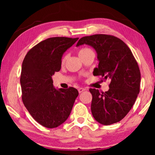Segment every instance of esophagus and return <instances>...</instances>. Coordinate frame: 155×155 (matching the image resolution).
<instances>
[{
	"instance_id": "1",
	"label": "esophagus",
	"mask_w": 155,
	"mask_h": 155,
	"mask_svg": "<svg viewBox=\"0 0 155 155\" xmlns=\"http://www.w3.org/2000/svg\"><path fill=\"white\" fill-rule=\"evenodd\" d=\"M85 90H87V89H86V88H82V87H80V88L78 89V92H79V93H82V92H83L84 91H85Z\"/></svg>"
}]
</instances>
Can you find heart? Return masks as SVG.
I'll return each instance as SVG.
<instances>
[{
    "mask_svg": "<svg viewBox=\"0 0 155 155\" xmlns=\"http://www.w3.org/2000/svg\"><path fill=\"white\" fill-rule=\"evenodd\" d=\"M90 51H92V50L91 49V48H88V47H83L82 48H80V51H79V55L80 56H82V55L85 54H87V53L88 52H90ZM67 58V56H64L62 58V61H61V62H62V63H64L65 62V60H66Z\"/></svg>",
    "mask_w": 155,
    "mask_h": 155,
    "instance_id": "obj_1",
    "label": "heart"
}]
</instances>
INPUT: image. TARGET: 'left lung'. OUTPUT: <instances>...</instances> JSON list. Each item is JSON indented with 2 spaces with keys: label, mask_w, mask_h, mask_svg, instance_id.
<instances>
[{
  "label": "left lung",
  "mask_w": 155,
  "mask_h": 155,
  "mask_svg": "<svg viewBox=\"0 0 155 155\" xmlns=\"http://www.w3.org/2000/svg\"><path fill=\"white\" fill-rule=\"evenodd\" d=\"M84 44L92 46L97 53L99 63L93 75L111 81L107 92L90 89L93 117L105 126L119 122L130 111L140 92L141 77L137 61L128 46L114 36H87L76 46Z\"/></svg>",
  "instance_id": "obj_1"
}]
</instances>
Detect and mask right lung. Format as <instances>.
Wrapping results in <instances>:
<instances>
[{"instance_id": "add662e5", "label": "right lung", "mask_w": 155, "mask_h": 155, "mask_svg": "<svg viewBox=\"0 0 155 155\" xmlns=\"http://www.w3.org/2000/svg\"><path fill=\"white\" fill-rule=\"evenodd\" d=\"M78 38L51 37L27 52L20 75L22 99L36 121L46 128H56L71 114L78 91L73 87L57 90L52 75L61 67L62 56Z\"/></svg>"}]
</instances>
